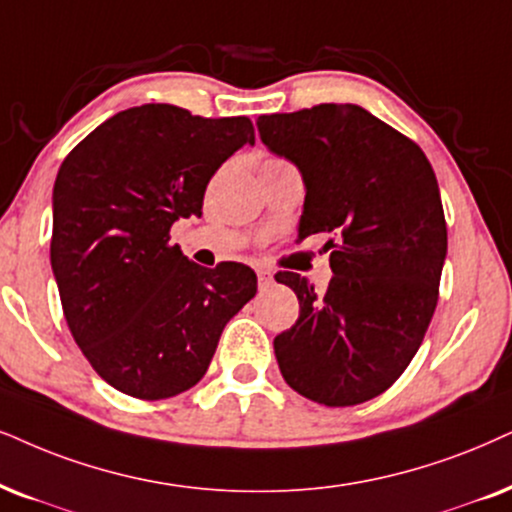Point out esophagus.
I'll return each mask as SVG.
<instances>
[{
	"label": "esophagus",
	"instance_id": "34e87169",
	"mask_svg": "<svg viewBox=\"0 0 512 512\" xmlns=\"http://www.w3.org/2000/svg\"><path fill=\"white\" fill-rule=\"evenodd\" d=\"M257 281H260V288H269L271 286V274L267 269H257Z\"/></svg>",
	"mask_w": 512,
	"mask_h": 512
}]
</instances>
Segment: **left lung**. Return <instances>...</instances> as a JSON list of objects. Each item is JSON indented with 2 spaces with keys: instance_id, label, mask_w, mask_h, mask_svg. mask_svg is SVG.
<instances>
[{
  "instance_id": "left-lung-1",
  "label": "left lung",
  "mask_w": 512,
  "mask_h": 512,
  "mask_svg": "<svg viewBox=\"0 0 512 512\" xmlns=\"http://www.w3.org/2000/svg\"><path fill=\"white\" fill-rule=\"evenodd\" d=\"M269 151L300 167V236L331 234L323 293L276 276L300 319L274 338L278 368L302 397L354 406L383 394L416 357L439 300L446 219L437 177L416 141L354 103L260 115Z\"/></svg>"
}]
</instances>
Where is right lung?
Masks as SVG:
<instances>
[{"label":"right lung","mask_w":512,"mask_h":512,"mask_svg":"<svg viewBox=\"0 0 512 512\" xmlns=\"http://www.w3.org/2000/svg\"><path fill=\"white\" fill-rule=\"evenodd\" d=\"M255 144L250 118H200L170 103L113 115L63 160L54 184V269L77 347L115 390L186 392L208 371L226 321L257 293L238 262L198 267L170 243L203 215L212 174Z\"/></svg>","instance_id":"obj_1"}]
</instances>
